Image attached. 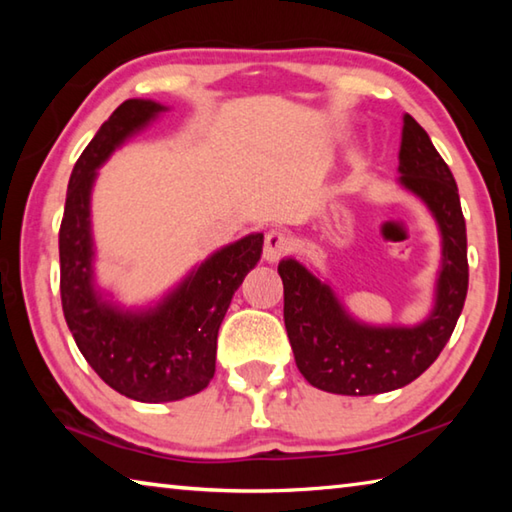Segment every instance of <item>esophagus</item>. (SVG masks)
<instances>
[{
	"label": "esophagus",
	"instance_id": "esophagus-1",
	"mask_svg": "<svg viewBox=\"0 0 512 512\" xmlns=\"http://www.w3.org/2000/svg\"><path fill=\"white\" fill-rule=\"evenodd\" d=\"M293 250V239L287 235V232L280 230H271L264 237V259L266 262H280L284 255H289Z\"/></svg>",
	"mask_w": 512,
	"mask_h": 512
}]
</instances>
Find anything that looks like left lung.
I'll return each instance as SVG.
<instances>
[{"instance_id":"left-lung-1","label":"left lung","mask_w":512,"mask_h":512,"mask_svg":"<svg viewBox=\"0 0 512 512\" xmlns=\"http://www.w3.org/2000/svg\"><path fill=\"white\" fill-rule=\"evenodd\" d=\"M400 185L429 207L443 237L436 298L418 325H366L352 318L332 287L296 259H282L284 325L296 366L311 386L336 395H377L427 370L452 336L467 296V235L452 171L429 135L404 115Z\"/></svg>"}]
</instances>
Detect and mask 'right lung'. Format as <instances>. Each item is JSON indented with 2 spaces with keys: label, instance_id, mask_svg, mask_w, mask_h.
<instances>
[{
  "label": "right lung",
  "instance_id": "add662e5",
  "mask_svg": "<svg viewBox=\"0 0 512 512\" xmlns=\"http://www.w3.org/2000/svg\"><path fill=\"white\" fill-rule=\"evenodd\" d=\"M164 110L151 99H128L112 112L74 164L58 232L60 300L69 332L110 388L149 404L183 400L210 384L223 316L264 244L262 232H255L216 250L149 309H121L94 287L90 194L97 169Z\"/></svg>",
  "mask_w": 512,
  "mask_h": 512
}]
</instances>
